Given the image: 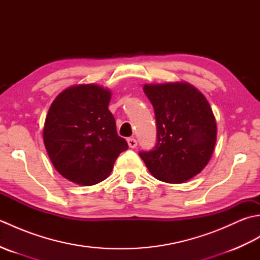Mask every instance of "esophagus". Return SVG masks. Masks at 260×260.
I'll return each mask as SVG.
<instances>
[{
  "label": "esophagus",
  "mask_w": 260,
  "mask_h": 260,
  "mask_svg": "<svg viewBox=\"0 0 260 260\" xmlns=\"http://www.w3.org/2000/svg\"><path fill=\"white\" fill-rule=\"evenodd\" d=\"M127 143H128V146L131 148H135L137 146V142L135 139H133V137H129V139L127 140Z\"/></svg>",
  "instance_id": "esophagus-1"
}]
</instances>
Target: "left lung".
<instances>
[{
    "mask_svg": "<svg viewBox=\"0 0 260 260\" xmlns=\"http://www.w3.org/2000/svg\"><path fill=\"white\" fill-rule=\"evenodd\" d=\"M156 118L157 142L140 152L154 178L183 183L206 168L217 142V123L202 93L187 82L144 85Z\"/></svg>",
    "mask_w": 260,
    "mask_h": 260,
    "instance_id": "8db88e82",
    "label": "left lung"
}]
</instances>
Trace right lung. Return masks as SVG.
<instances>
[{
  "label": "right lung",
  "instance_id": "obj_1",
  "mask_svg": "<svg viewBox=\"0 0 260 260\" xmlns=\"http://www.w3.org/2000/svg\"><path fill=\"white\" fill-rule=\"evenodd\" d=\"M110 98V90L98 85H77L60 92L49 108L46 150L58 172L74 183L88 186L107 179L128 148L116 131Z\"/></svg>",
  "mask_w": 260,
  "mask_h": 260
}]
</instances>
